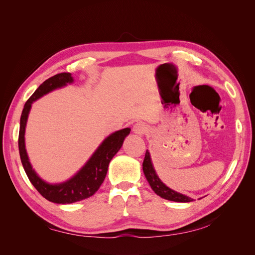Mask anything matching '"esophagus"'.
Instances as JSON below:
<instances>
[{
    "label": "esophagus",
    "instance_id": "34e87169",
    "mask_svg": "<svg viewBox=\"0 0 255 255\" xmlns=\"http://www.w3.org/2000/svg\"><path fill=\"white\" fill-rule=\"evenodd\" d=\"M133 132L137 135H144L146 132H148V128L142 122H138L133 127Z\"/></svg>",
    "mask_w": 255,
    "mask_h": 255
}]
</instances>
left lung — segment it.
<instances>
[{
  "mask_svg": "<svg viewBox=\"0 0 255 255\" xmlns=\"http://www.w3.org/2000/svg\"><path fill=\"white\" fill-rule=\"evenodd\" d=\"M142 170L145 175V179L148 180L151 188L154 190L156 195L159 197L164 198L166 200H169V201H174V202H191L194 201V199H191L187 196L182 195L180 192H176L172 190L171 188H169L168 186L159 180V177L157 176L155 170H154V167L152 165L151 157H150V153L146 150L144 159L142 163Z\"/></svg>",
  "mask_w": 255,
  "mask_h": 255,
  "instance_id": "1",
  "label": "left lung"
}]
</instances>
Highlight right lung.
<instances>
[{"mask_svg": "<svg viewBox=\"0 0 255 255\" xmlns=\"http://www.w3.org/2000/svg\"><path fill=\"white\" fill-rule=\"evenodd\" d=\"M72 82L73 78L71 73L68 72L58 73L44 81L26 101L20 119L18 144L23 168H24L28 180L34 185L38 192L49 201L58 204L78 202L95 195L105 179L110 161L116 155V153L120 150L123 140L130 132L129 128H126L105 138L81 170L68 181L59 184H49L40 179L30 165L25 150L24 134L30 107H32L33 102L42 96L49 94L54 89L64 87L67 84H71Z\"/></svg>", "mask_w": 255, "mask_h": 255, "instance_id": "obj_1", "label": "right lung"}]
</instances>
